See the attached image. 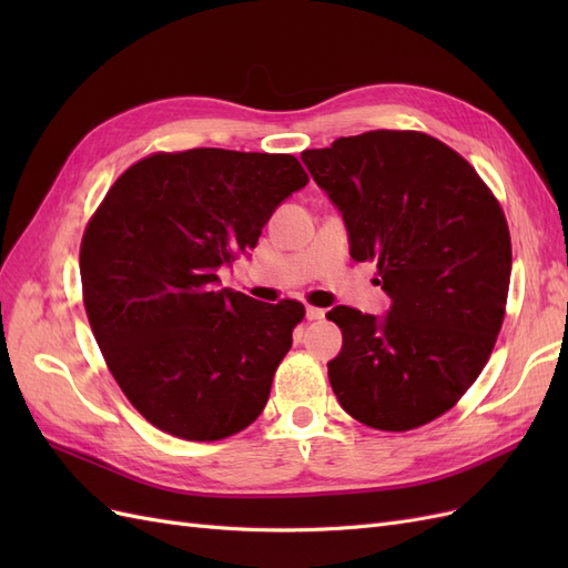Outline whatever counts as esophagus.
Instances as JSON below:
<instances>
[{
	"mask_svg": "<svg viewBox=\"0 0 568 568\" xmlns=\"http://www.w3.org/2000/svg\"><path fill=\"white\" fill-rule=\"evenodd\" d=\"M305 317H307V320H322V317H324V311H322V307H313V305H307Z\"/></svg>",
	"mask_w": 568,
	"mask_h": 568,
	"instance_id": "obj_1",
	"label": "esophagus"
}]
</instances>
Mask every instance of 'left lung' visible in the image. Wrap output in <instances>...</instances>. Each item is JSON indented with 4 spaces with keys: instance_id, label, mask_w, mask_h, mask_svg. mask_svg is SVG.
I'll return each mask as SVG.
<instances>
[{
    "instance_id": "left-lung-1",
    "label": "left lung",
    "mask_w": 568,
    "mask_h": 568,
    "mask_svg": "<svg viewBox=\"0 0 568 568\" xmlns=\"http://www.w3.org/2000/svg\"><path fill=\"white\" fill-rule=\"evenodd\" d=\"M338 205L357 263L376 261L384 320L338 305L329 365L341 407L379 432H412L457 405L503 329L511 239L500 201L455 149L417 130H372L305 149Z\"/></svg>"
}]
</instances>
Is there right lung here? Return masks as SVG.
<instances>
[{
  "label": "right lung",
  "instance_id": "1",
  "mask_svg": "<svg viewBox=\"0 0 568 568\" xmlns=\"http://www.w3.org/2000/svg\"><path fill=\"white\" fill-rule=\"evenodd\" d=\"M307 184L291 153L159 151L120 175L80 244L82 303L115 384L184 440L234 436L261 415L305 317L217 288L277 205Z\"/></svg>",
  "mask_w": 568,
  "mask_h": 568
}]
</instances>
